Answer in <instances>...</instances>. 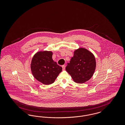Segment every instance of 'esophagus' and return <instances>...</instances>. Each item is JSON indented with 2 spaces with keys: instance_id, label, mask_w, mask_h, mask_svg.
I'll return each instance as SVG.
<instances>
[{
  "instance_id": "obj_1",
  "label": "esophagus",
  "mask_w": 125,
  "mask_h": 125,
  "mask_svg": "<svg viewBox=\"0 0 125 125\" xmlns=\"http://www.w3.org/2000/svg\"><path fill=\"white\" fill-rule=\"evenodd\" d=\"M62 69H63V70H64L65 69V65H62Z\"/></svg>"
}]
</instances>
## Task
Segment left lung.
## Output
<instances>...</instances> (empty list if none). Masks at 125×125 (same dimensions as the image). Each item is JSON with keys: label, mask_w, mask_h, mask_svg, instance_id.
Listing matches in <instances>:
<instances>
[{"label": "left lung", "mask_w": 125, "mask_h": 125, "mask_svg": "<svg viewBox=\"0 0 125 125\" xmlns=\"http://www.w3.org/2000/svg\"><path fill=\"white\" fill-rule=\"evenodd\" d=\"M96 67L95 57L88 50L79 48L65 67L66 72L76 83H85L94 74Z\"/></svg>", "instance_id": "obj_1"}]
</instances>
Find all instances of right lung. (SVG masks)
Returning <instances> with one entry per match:
<instances>
[{"mask_svg":"<svg viewBox=\"0 0 125 125\" xmlns=\"http://www.w3.org/2000/svg\"><path fill=\"white\" fill-rule=\"evenodd\" d=\"M51 51H39L32 58L30 68L33 76L44 85L53 83L62 68L52 60Z\"/></svg>","mask_w":125,"mask_h":125,"instance_id":"1","label":"right lung"}]
</instances>
